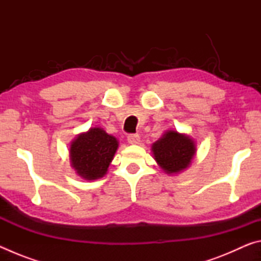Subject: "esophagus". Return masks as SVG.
<instances>
[{
  "label": "esophagus",
  "mask_w": 261,
  "mask_h": 261,
  "mask_svg": "<svg viewBox=\"0 0 261 261\" xmlns=\"http://www.w3.org/2000/svg\"><path fill=\"white\" fill-rule=\"evenodd\" d=\"M127 141H129V144H131V145H137V144H139L140 137H139V135H129L127 136Z\"/></svg>",
  "instance_id": "1"
}]
</instances>
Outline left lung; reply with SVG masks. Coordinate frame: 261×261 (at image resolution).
<instances>
[{
	"label": "left lung",
	"mask_w": 261,
	"mask_h": 261,
	"mask_svg": "<svg viewBox=\"0 0 261 261\" xmlns=\"http://www.w3.org/2000/svg\"><path fill=\"white\" fill-rule=\"evenodd\" d=\"M197 147L191 137L176 130H167L152 145V154L162 171L176 175L187 169L196 155Z\"/></svg>",
	"instance_id": "left-lung-1"
}]
</instances>
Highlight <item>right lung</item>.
Masks as SVG:
<instances>
[{"instance_id": "add662e5", "label": "right lung", "mask_w": 261, "mask_h": 261, "mask_svg": "<svg viewBox=\"0 0 261 261\" xmlns=\"http://www.w3.org/2000/svg\"><path fill=\"white\" fill-rule=\"evenodd\" d=\"M117 148L116 137L108 135L102 127H91L70 144V163L79 177L86 180L99 179L107 174Z\"/></svg>"}]
</instances>
